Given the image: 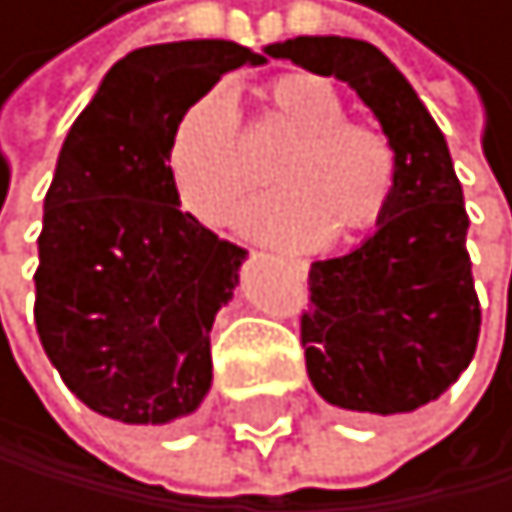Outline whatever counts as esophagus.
<instances>
[{"label": "esophagus", "mask_w": 512, "mask_h": 512, "mask_svg": "<svg viewBox=\"0 0 512 512\" xmlns=\"http://www.w3.org/2000/svg\"><path fill=\"white\" fill-rule=\"evenodd\" d=\"M278 262H282L285 269H291L298 278H304L307 275V262L304 259H291V256H278Z\"/></svg>", "instance_id": "esophagus-1"}]
</instances>
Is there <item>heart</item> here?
I'll return each mask as SVG.
<instances>
[{
    "instance_id": "obj_1",
    "label": "heart",
    "mask_w": 512,
    "mask_h": 512,
    "mask_svg": "<svg viewBox=\"0 0 512 512\" xmlns=\"http://www.w3.org/2000/svg\"><path fill=\"white\" fill-rule=\"evenodd\" d=\"M269 121L291 137L269 182L278 192L250 201L240 230L272 243L307 246L320 237L352 240L375 227L397 185V153L378 127L349 121L330 79L285 73L262 89ZM166 169L182 208L205 224H221L253 185V166L240 144L237 111L224 89H211L172 127Z\"/></svg>"
}]
</instances>
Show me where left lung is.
<instances>
[{"label":"left lung","mask_w":512,"mask_h":512,"mask_svg":"<svg viewBox=\"0 0 512 512\" xmlns=\"http://www.w3.org/2000/svg\"><path fill=\"white\" fill-rule=\"evenodd\" d=\"M266 54L356 89L394 144L397 185L378 230L346 256L311 266L301 346L307 378L327 404L381 417L410 413L455 385L481 333L468 214L449 144L375 44L291 37Z\"/></svg>","instance_id":"left-lung-1"}]
</instances>
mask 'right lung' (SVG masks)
<instances>
[{"instance_id": "obj_1", "label": "right lung", "mask_w": 512, "mask_h": 512, "mask_svg": "<svg viewBox=\"0 0 512 512\" xmlns=\"http://www.w3.org/2000/svg\"><path fill=\"white\" fill-rule=\"evenodd\" d=\"M266 57L234 41L127 54L66 134L37 237L34 323L63 385L134 426L195 413L211 391V327L246 250L182 211L166 150L198 95Z\"/></svg>"}]
</instances>
